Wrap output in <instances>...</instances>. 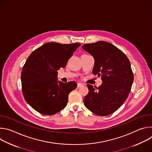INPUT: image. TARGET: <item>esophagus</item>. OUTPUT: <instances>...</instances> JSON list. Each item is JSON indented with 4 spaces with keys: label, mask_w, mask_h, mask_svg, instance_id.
<instances>
[{
    "label": "esophagus",
    "mask_w": 152,
    "mask_h": 152,
    "mask_svg": "<svg viewBox=\"0 0 152 152\" xmlns=\"http://www.w3.org/2000/svg\"><path fill=\"white\" fill-rule=\"evenodd\" d=\"M83 85L82 84V83H77V88H79V87H81L82 86H83Z\"/></svg>",
    "instance_id": "34e87169"
}]
</instances>
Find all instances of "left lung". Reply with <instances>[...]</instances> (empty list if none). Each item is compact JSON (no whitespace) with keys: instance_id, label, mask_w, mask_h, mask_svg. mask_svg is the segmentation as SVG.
<instances>
[{"instance_id":"obj_1","label":"left lung","mask_w":152,"mask_h":152,"mask_svg":"<svg viewBox=\"0 0 152 152\" xmlns=\"http://www.w3.org/2000/svg\"><path fill=\"white\" fill-rule=\"evenodd\" d=\"M82 48L94 58L93 73L101 77L102 84L95 88L87 84L86 107L96 115L106 116L116 111L127 98L134 81L127 56L110 42L101 41L85 44Z\"/></svg>"}]
</instances>
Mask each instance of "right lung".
Listing matches in <instances>:
<instances>
[{
  "mask_svg": "<svg viewBox=\"0 0 152 152\" xmlns=\"http://www.w3.org/2000/svg\"><path fill=\"white\" fill-rule=\"evenodd\" d=\"M80 46L77 42H48L28 58L21 73V89L25 100L39 113L52 115L66 106L69 94L77 87V83L58 82L57 71L66 66Z\"/></svg>",
  "mask_w": 152,
  "mask_h": 152,
  "instance_id": "add662e5",
  "label": "right lung"
}]
</instances>
